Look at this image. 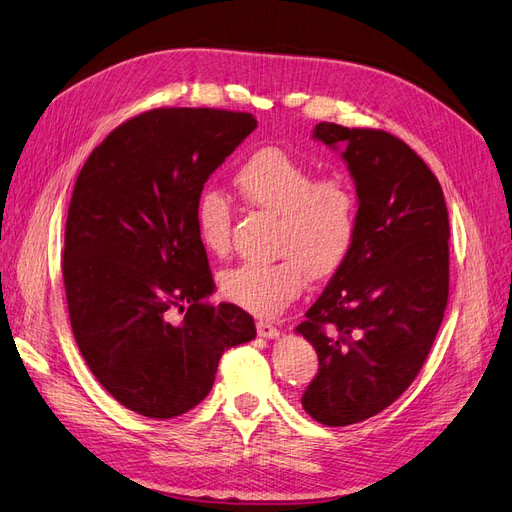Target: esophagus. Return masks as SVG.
Listing matches in <instances>:
<instances>
[{"label":"esophagus","instance_id":"1","mask_svg":"<svg viewBox=\"0 0 512 512\" xmlns=\"http://www.w3.org/2000/svg\"><path fill=\"white\" fill-rule=\"evenodd\" d=\"M256 331H258V335H260V337H265V339H275L277 335H280V329H277L275 324L265 322V320L256 322Z\"/></svg>","mask_w":512,"mask_h":512}]
</instances>
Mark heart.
Wrapping results in <instances>:
<instances>
[{"label":"heart","mask_w":512,"mask_h":512,"mask_svg":"<svg viewBox=\"0 0 512 512\" xmlns=\"http://www.w3.org/2000/svg\"><path fill=\"white\" fill-rule=\"evenodd\" d=\"M247 203L277 215L273 262H245L222 277L226 299L262 318L280 316L297 301L309 275L335 273L356 237V196L344 177L314 179L288 151L258 149L235 175ZM198 237L215 256L230 250L232 207L222 192H205L196 207Z\"/></svg>","instance_id":"obj_1"}]
</instances>
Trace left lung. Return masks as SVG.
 <instances>
[{
	"label": "left lung",
	"instance_id": "1",
	"mask_svg": "<svg viewBox=\"0 0 512 512\" xmlns=\"http://www.w3.org/2000/svg\"><path fill=\"white\" fill-rule=\"evenodd\" d=\"M342 149L359 211L350 254L297 327L318 354L301 404L346 427L376 416L421 371L448 301V211L440 181L397 136L322 121Z\"/></svg>",
	"mask_w": 512,
	"mask_h": 512
}]
</instances>
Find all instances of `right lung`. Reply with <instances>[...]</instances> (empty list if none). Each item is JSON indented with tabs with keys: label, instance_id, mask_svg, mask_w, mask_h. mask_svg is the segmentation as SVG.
<instances>
[{
	"label": "right lung",
	"instance_id": "right-lung-1",
	"mask_svg": "<svg viewBox=\"0 0 512 512\" xmlns=\"http://www.w3.org/2000/svg\"><path fill=\"white\" fill-rule=\"evenodd\" d=\"M256 126L252 113L153 108L108 134L74 183L61 265L72 333L136 414L192 410L224 350L256 337L241 307L205 301L215 284L196 228L203 185Z\"/></svg>",
	"mask_w": 512,
	"mask_h": 512
}]
</instances>
